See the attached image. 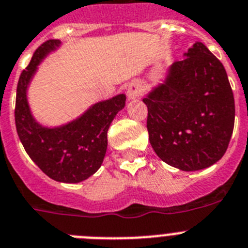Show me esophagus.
I'll return each instance as SVG.
<instances>
[{"label":"esophagus","mask_w":248,"mask_h":248,"mask_svg":"<svg viewBox=\"0 0 248 248\" xmlns=\"http://www.w3.org/2000/svg\"><path fill=\"white\" fill-rule=\"evenodd\" d=\"M142 93V85L139 81H135V82L131 83L127 88V96L130 100H135V98L140 97Z\"/></svg>","instance_id":"obj_1"}]
</instances>
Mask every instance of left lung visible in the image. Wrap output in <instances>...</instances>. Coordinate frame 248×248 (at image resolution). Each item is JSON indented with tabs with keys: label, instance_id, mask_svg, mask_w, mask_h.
Here are the masks:
<instances>
[{
	"label": "left lung",
	"instance_id": "8db88e82",
	"mask_svg": "<svg viewBox=\"0 0 248 248\" xmlns=\"http://www.w3.org/2000/svg\"><path fill=\"white\" fill-rule=\"evenodd\" d=\"M172 63L147 93L151 146L163 162L199 171L221 160L234 124L233 92L223 64L202 42Z\"/></svg>",
	"mask_w": 248,
	"mask_h": 248
}]
</instances>
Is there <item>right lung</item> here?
Segmentation results:
<instances>
[{"label": "right lung", "mask_w": 248, "mask_h": 248, "mask_svg": "<svg viewBox=\"0 0 248 248\" xmlns=\"http://www.w3.org/2000/svg\"><path fill=\"white\" fill-rule=\"evenodd\" d=\"M60 40H48L34 51L30 64L21 73L16 92L15 121L26 152L49 178L64 184L87 180L101 167L107 150V131L126 103L120 93L100 101L79 117L57 127L36 121L27 101V90L38 64L56 51Z\"/></svg>", "instance_id": "right-lung-1"}]
</instances>
